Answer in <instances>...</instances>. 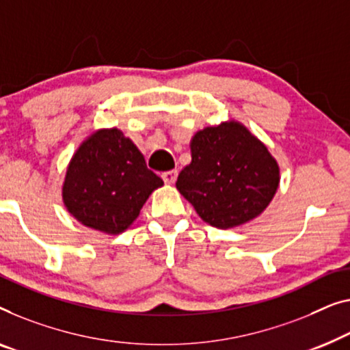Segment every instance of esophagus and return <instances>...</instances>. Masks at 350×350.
Here are the masks:
<instances>
[{"label":"esophagus","mask_w":350,"mask_h":350,"mask_svg":"<svg viewBox=\"0 0 350 350\" xmlns=\"http://www.w3.org/2000/svg\"><path fill=\"white\" fill-rule=\"evenodd\" d=\"M176 176H178V172L176 170H167L163 174V180L167 185H174L176 181Z\"/></svg>","instance_id":"34e87169"}]
</instances>
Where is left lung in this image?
<instances>
[{"label": "left lung", "instance_id": "obj_1", "mask_svg": "<svg viewBox=\"0 0 350 350\" xmlns=\"http://www.w3.org/2000/svg\"><path fill=\"white\" fill-rule=\"evenodd\" d=\"M191 156L176 187L202 219L219 229L259 216L280 185V169L267 146L235 121L199 131Z\"/></svg>", "mask_w": 350, "mask_h": 350}]
</instances>
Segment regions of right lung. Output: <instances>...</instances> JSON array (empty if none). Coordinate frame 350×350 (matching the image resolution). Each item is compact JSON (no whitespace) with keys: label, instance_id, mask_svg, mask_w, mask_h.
I'll list each match as a JSON object with an SVG mask.
<instances>
[{"label":"right lung","instance_id":"1","mask_svg":"<svg viewBox=\"0 0 350 350\" xmlns=\"http://www.w3.org/2000/svg\"><path fill=\"white\" fill-rule=\"evenodd\" d=\"M163 185L121 131L103 129L74 154L66 172L63 200L82 224L115 235L133 224L151 192Z\"/></svg>","mask_w":350,"mask_h":350}]
</instances>
